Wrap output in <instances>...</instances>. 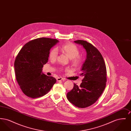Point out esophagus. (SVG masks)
<instances>
[{"instance_id": "1", "label": "esophagus", "mask_w": 131, "mask_h": 131, "mask_svg": "<svg viewBox=\"0 0 131 131\" xmlns=\"http://www.w3.org/2000/svg\"><path fill=\"white\" fill-rule=\"evenodd\" d=\"M64 79L62 78H61V77H57V78H56V80L57 81H63V80H64Z\"/></svg>"}]
</instances>
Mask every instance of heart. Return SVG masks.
I'll use <instances>...</instances> for the list:
<instances>
[{
  "instance_id": "obj_1",
  "label": "heart",
  "mask_w": 131,
  "mask_h": 131,
  "mask_svg": "<svg viewBox=\"0 0 131 131\" xmlns=\"http://www.w3.org/2000/svg\"><path fill=\"white\" fill-rule=\"evenodd\" d=\"M59 50L71 59L72 62L75 66H79L82 63L83 58L81 56H79L80 50L74 44H64L59 48ZM57 55L58 51L56 48L52 49L50 51L49 54L50 60L51 61L56 60Z\"/></svg>"
}]
</instances>
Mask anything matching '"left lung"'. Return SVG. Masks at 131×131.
<instances>
[{"mask_svg": "<svg viewBox=\"0 0 131 131\" xmlns=\"http://www.w3.org/2000/svg\"><path fill=\"white\" fill-rule=\"evenodd\" d=\"M74 42L82 46L87 53L80 75L84 78L80 86L74 83L67 98L75 106L85 108L94 104L103 93L106 82V69L100 51L92 44L80 40Z\"/></svg>", "mask_w": 131, "mask_h": 131, "instance_id": "8db88e82", "label": "left lung"}]
</instances>
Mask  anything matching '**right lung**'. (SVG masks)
<instances>
[{"label": "right lung", "mask_w": 131, "mask_h": 131, "mask_svg": "<svg viewBox=\"0 0 131 131\" xmlns=\"http://www.w3.org/2000/svg\"><path fill=\"white\" fill-rule=\"evenodd\" d=\"M58 40L40 38L31 40L21 48L14 63L16 80L23 92L36 98L48 93L56 79L42 73L44 65L48 62L50 49Z\"/></svg>", "instance_id": "obj_1"}]
</instances>
